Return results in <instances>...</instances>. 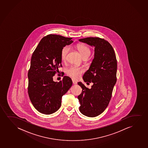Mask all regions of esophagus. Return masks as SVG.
Here are the masks:
<instances>
[{"instance_id": "esophagus-1", "label": "esophagus", "mask_w": 148, "mask_h": 148, "mask_svg": "<svg viewBox=\"0 0 148 148\" xmlns=\"http://www.w3.org/2000/svg\"><path fill=\"white\" fill-rule=\"evenodd\" d=\"M72 81H73V85H76V84H77V81H75V80H74V79H72Z\"/></svg>"}]
</instances>
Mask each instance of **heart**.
Returning <instances> with one entry per match:
<instances>
[{"instance_id": "1", "label": "heart", "mask_w": 148, "mask_h": 148, "mask_svg": "<svg viewBox=\"0 0 148 148\" xmlns=\"http://www.w3.org/2000/svg\"><path fill=\"white\" fill-rule=\"evenodd\" d=\"M77 47L83 58L85 57L88 58L90 56L91 54V50L87 46L83 44H78L77 46ZM69 50L70 47L69 46H65L62 48L61 51V58L62 60H65ZM84 71V69L82 67L71 66L67 69L66 73L69 76L73 79H77L81 77V75Z\"/></svg>"}]
</instances>
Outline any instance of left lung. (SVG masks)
<instances>
[{"label":"left lung","instance_id":"left-lung-1","mask_svg":"<svg viewBox=\"0 0 148 148\" xmlns=\"http://www.w3.org/2000/svg\"><path fill=\"white\" fill-rule=\"evenodd\" d=\"M79 41L95 47L94 58L83 77L85 82L93 83V85L90 89L81 82L77 83L82 88L77 97L79 111L85 116L94 117L104 112L111 98L117 80L116 55L112 46L104 39L88 37Z\"/></svg>","mask_w":148,"mask_h":148}]
</instances>
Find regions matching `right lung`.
<instances>
[{
    "label": "right lung",
    "instance_id": "obj_1",
    "mask_svg": "<svg viewBox=\"0 0 148 148\" xmlns=\"http://www.w3.org/2000/svg\"><path fill=\"white\" fill-rule=\"evenodd\" d=\"M71 39L48 35L42 39L32 54L28 73V94L36 109L44 114H51L59 109L62 97L73 84L67 76L59 82L53 79L58 68L62 67L61 50L73 42Z\"/></svg>",
    "mask_w": 148,
    "mask_h": 148
}]
</instances>
